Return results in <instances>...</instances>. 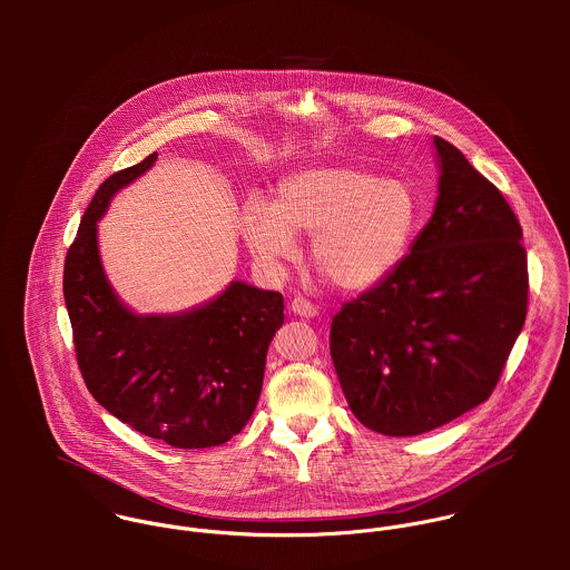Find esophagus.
<instances>
[{"label": "esophagus", "mask_w": 570, "mask_h": 570, "mask_svg": "<svg viewBox=\"0 0 570 570\" xmlns=\"http://www.w3.org/2000/svg\"><path fill=\"white\" fill-rule=\"evenodd\" d=\"M289 312H292L294 316H298V318H314V316L318 314V309H316L309 301H305V298H301V296L289 303Z\"/></svg>", "instance_id": "1"}]
</instances>
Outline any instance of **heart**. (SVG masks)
I'll use <instances>...</instances> for the list:
<instances>
[{
	"instance_id": "obj_1",
	"label": "heart",
	"mask_w": 570,
	"mask_h": 570,
	"mask_svg": "<svg viewBox=\"0 0 570 570\" xmlns=\"http://www.w3.org/2000/svg\"><path fill=\"white\" fill-rule=\"evenodd\" d=\"M423 219L416 188L351 164H321L278 179L272 204L247 199L239 233L265 269L298 256L312 237V265L342 292H366L406 258Z\"/></svg>"
}]
</instances>
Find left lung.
Listing matches in <instances>:
<instances>
[{"instance_id":"8db88e82","label":"left lung","mask_w":570,"mask_h":570,"mask_svg":"<svg viewBox=\"0 0 570 570\" xmlns=\"http://www.w3.org/2000/svg\"><path fill=\"white\" fill-rule=\"evenodd\" d=\"M434 213L402 265L331 323L353 414L386 436L430 432L483 404L527 318L522 228L500 190L443 138Z\"/></svg>"}]
</instances>
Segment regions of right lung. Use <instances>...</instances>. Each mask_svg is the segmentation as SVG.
<instances>
[{"label":"right lung","instance_id":"right-lung-1","mask_svg":"<svg viewBox=\"0 0 570 570\" xmlns=\"http://www.w3.org/2000/svg\"><path fill=\"white\" fill-rule=\"evenodd\" d=\"M156 160L151 154L98 186L66 256L63 298L91 397L145 436L213 448L239 434L256 407L267 348L285 321L283 296L230 281L175 314H138L120 301L102 267L98 222Z\"/></svg>","mask_w":570,"mask_h":570}]
</instances>
